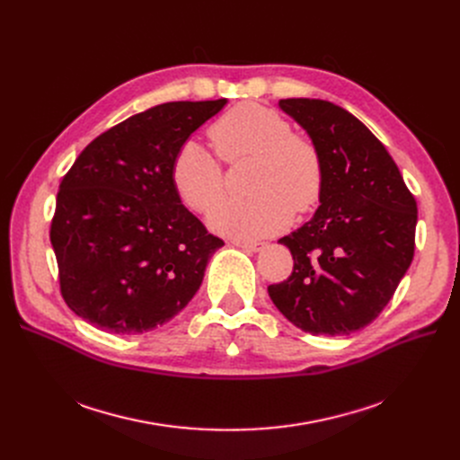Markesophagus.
Instances as JSON below:
<instances>
[{
    "instance_id": "1",
    "label": "esophagus",
    "mask_w": 460,
    "mask_h": 460,
    "mask_svg": "<svg viewBox=\"0 0 460 460\" xmlns=\"http://www.w3.org/2000/svg\"><path fill=\"white\" fill-rule=\"evenodd\" d=\"M233 244L246 250V252H261V250L267 248V244H264V243H255V240H233Z\"/></svg>"
}]
</instances>
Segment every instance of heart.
Instances as JSON below:
<instances>
[{
    "instance_id": "obj_1",
    "label": "heart",
    "mask_w": 460,
    "mask_h": 460,
    "mask_svg": "<svg viewBox=\"0 0 460 460\" xmlns=\"http://www.w3.org/2000/svg\"><path fill=\"white\" fill-rule=\"evenodd\" d=\"M216 155L226 164L253 158L246 199L217 203L208 224L233 236H264L285 229L293 210L307 214L321 203L324 160L315 141L295 134L278 111L255 102L236 104L208 127ZM203 145L186 139L172 162V184L181 201L207 212L224 193V167Z\"/></svg>"
}]
</instances>
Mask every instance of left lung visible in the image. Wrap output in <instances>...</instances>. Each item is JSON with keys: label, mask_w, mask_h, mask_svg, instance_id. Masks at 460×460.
Listing matches in <instances>:
<instances>
[{"label": "left lung", "mask_w": 460, "mask_h": 460, "mask_svg": "<svg viewBox=\"0 0 460 460\" xmlns=\"http://www.w3.org/2000/svg\"><path fill=\"white\" fill-rule=\"evenodd\" d=\"M279 106L315 141L326 175L315 216L279 238L295 267L269 295L296 328L349 335L380 315L412 262L418 205L390 153L352 113L319 99Z\"/></svg>", "instance_id": "1"}]
</instances>
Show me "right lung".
<instances>
[{
  "label": "right lung",
  "instance_id": "obj_1",
  "mask_svg": "<svg viewBox=\"0 0 460 460\" xmlns=\"http://www.w3.org/2000/svg\"><path fill=\"white\" fill-rule=\"evenodd\" d=\"M226 99L165 102L94 137L63 177L50 240L65 304L93 326L153 330L193 298L224 246L184 205L172 162Z\"/></svg>",
  "mask_w": 460,
  "mask_h": 460
}]
</instances>
